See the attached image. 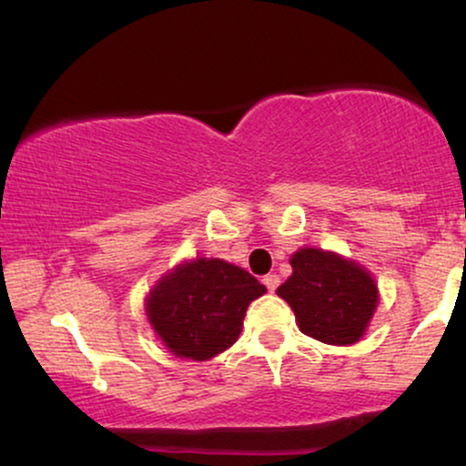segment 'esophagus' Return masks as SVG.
<instances>
[{
	"mask_svg": "<svg viewBox=\"0 0 466 466\" xmlns=\"http://www.w3.org/2000/svg\"><path fill=\"white\" fill-rule=\"evenodd\" d=\"M263 282H265L267 291H276L278 285H280V278H278L276 274H267V276L263 278Z\"/></svg>",
	"mask_w": 466,
	"mask_h": 466,
	"instance_id": "obj_1",
	"label": "esophagus"
}]
</instances>
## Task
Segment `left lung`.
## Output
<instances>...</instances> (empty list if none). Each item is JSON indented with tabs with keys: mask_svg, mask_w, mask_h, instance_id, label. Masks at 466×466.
Returning a JSON list of instances; mask_svg holds the SVG:
<instances>
[{
	"mask_svg": "<svg viewBox=\"0 0 466 466\" xmlns=\"http://www.w3.org/2000/svg\"><path fill=\"white\" fill-rule=\"evenodd\" d=\"M293 274L278 287L304 335L324 344H355L370 322L379 293L366 269L333 251L304 248L291 258Z\"/></svg>",
	"mask_w": 466,
	"mask_h": 466,
	"instance_id": "left-lung-1",
	"label": "left lung"
}]
</instances>
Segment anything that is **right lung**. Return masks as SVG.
I'll return each mask as SVG.
<instances>
[{"mask_svg":"<svg viewBox=\"0 0 466 466\" xmlns=\"http://www.w3.org/2000/svg\"><path fill=\"white\" fill-rule=\"evenodd\" d=\"M265 291V285L237 265L197 258L153 289L148 322L170 352L206 361L238 339L249 302Z\"/></svg>","mask_w":466,"mask_h":466,"instance_id":"obj_1","label":"right lung"}]
</instances>
